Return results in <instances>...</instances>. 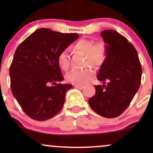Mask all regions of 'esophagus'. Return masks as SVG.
Returning <instances> with one entry per match:
<instances>
[{"mask_svg":"<svg viewBox=\"0 0 153 153\" xmlns=\"http://www.w3.org/2000/svg\"><path fill=\"white\" fill-rule=\"evenodd\" d=\"M74 86L75 88H79V89H82L83 87H84V85H78V84H74Z\"/></svg>","mask_w":153,"mask_h":153,"instance_id":"esophagus-1","label":"esophagus"}]
</instances>
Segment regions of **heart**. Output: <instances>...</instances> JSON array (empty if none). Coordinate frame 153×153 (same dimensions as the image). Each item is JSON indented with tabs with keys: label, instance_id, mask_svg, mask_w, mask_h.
Listing matches in <instances>:
<instances>
[{
	"label": "heart",
	"instance_id": "obj_1",
	"mask_svg": "<svg viewBox=\"0 0 153 153\" xmlns=\"http://www.w3.org/2000/svg\"><path fill=\"white\" fill-rule=\"evenodd\" d=\"M74 49L82 52L86 56V63L96 67L101 66L105 60L107 54V49L105 44L98 42L94 45L91 39H81L74 46ZM58 64L62 70L67 71L70 67V55L67 50H64L58 58ZM95 70L92 68H86L81 70H73L68 73L66 79L69 82L74 84L82 85L87 83L95 75Z\"/></svg>",
	"mask_w": 153,
	"mask_h": 153
}]
</instances>
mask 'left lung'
I'll list each match as a JSON object with an SVG mask.
<instances>
[{"mask_svg":"<svg viewBox=\"0 0 153 153\" xmlns=\"http://www.w3.org/2000/svg\"><path fill=\"white\" fill-rule=\"evenodd\" d=\"M107 54L100 67L95 94L88 100L94 111L104 118H116L128 107L141 85L142 69L137 51L116 30H102ZM107 83L106 84L105 83Z\"/></svg>","mask_w":153,"mask_h":153,"instance_id":"1","label":"left lung"}]
</instances>
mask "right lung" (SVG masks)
I'll return each instance as SVG.
<instances>
[{"label":"right lung","mask_w":153,"mask_h":153,"mask_svg":"<svg viewBox=\"0 0 153 153\" xmlns=\"http://www.w3.org/2000/svg\"><path fill=\"white\" fill-rule=\"evenodd\" d=\"M78 38L77 33L42 28L16 49L10 68V85L13 96L30 118L47 120L62 109L65 94L72 85L57 83L64 79L58 58Z\"/></svg>","instance_id":"right-lung-1"}]
</instances>
